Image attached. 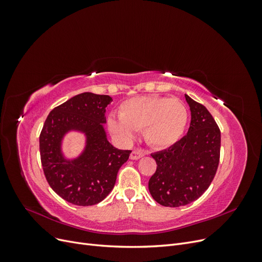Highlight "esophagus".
Listing matches in <instances>:
<instances>
[{
	"label": "esophagus",
	"instance_id": "34e87169",
	"mask_svg": "<svg viewBox=\"0 0 262 262\" xmlns=\"http://www.w3.org/2000/svg\"><path fill=\"white\" fill-rule=\"evenodd\" d=\"M145 155V150L144 149H141V148H134L131 154H130V158L131 160H140L141 157H143Z\"/></svg>",
	"mask_w": 262,
	"mask_h": 262
}]
</instances>
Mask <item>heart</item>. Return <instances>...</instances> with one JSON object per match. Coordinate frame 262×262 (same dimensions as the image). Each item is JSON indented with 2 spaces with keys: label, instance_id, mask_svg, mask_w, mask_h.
I'll list each match as a JSON object with an SVG mask.
<instances>
[{
  "label": "heart",
  "instance_id": "b5f03b06",
  "mask_svg": "<svg viewBox=\"0 0 262 262\" xmlns=\"http://www.w3.org/2000/svg\"><path fill=\"white\" fill-rule=\"evenodd\" d=\"M188 118L187 107L177 98L138 96L122 102L119 118H108V128L125 141L133 139L134 130H143L149 145L166 148L184 136Z\"/></svg>",
  "mask_w": 262,
  "mask_h": 262
}]
</instances>
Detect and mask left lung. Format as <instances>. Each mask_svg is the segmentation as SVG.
<instances>
[{
    "label": "left lung",
    "mask_w": 262,
    "mask_h": 262,
    "mask_svg": "<svg viewBox=\"0 0 262 262\" xmlns=\"http://www.w3.org/2000/svg\"><path fill=\"white\" fill-rule=\"evenodd\" d=\"M191 112L187 136L167 149L152 154L157 167L149 178L153 199L178 208L195 201L215 176L220 162L221 131L209 110L185 95Z\"/></svg>",
    "instance_id": "left-lung-1"
}]
</instances>
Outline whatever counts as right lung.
<instances>
[{
	"label": "right lung",
	"instance_id": "add662e5",
	"mask_svg": "<svg viewBox=\"0 0 262 262\" xmlns=\"http://www.w3.org/2000/svg\"><path fill=\"white\" fill-rule=\"evenodd\" d=\"M108 95L82 93L55 107L47 117L39 137L43 172L53 191L66 201L89 207L102 201L115 187L117 173L131 150L109 143L104 129ZM70 130L85 134L82 154L68 160L61 140Z\"/></svg>",
	"mask_w": 262,
	"mask_h": 262
}]
</instances>
